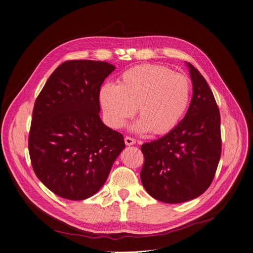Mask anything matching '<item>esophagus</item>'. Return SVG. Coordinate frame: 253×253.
I'll use <instances>...</instances> for the list:
<instances>
[{"mask_svg":"<svg viewBox=\"0 0 253 253\" xmlns=\"http://www.w3.org/2000/svg\"><path fill=\"white\" fill-rule=\"evenodd\" d=\"M124 140H125V144H126V145H128V146H130V145H134V144L136 143L135 139L131 138V137H129V136H126Z\"/></svg>","mask_w":253,"mask_h":253,"instance_id":"1","label":"esophagus"}]
</instances>
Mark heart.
Segmentation results:
<instances>
[{
	"instance_id": "obj_1",
	"label": "heart",
	"mask_w": 253,
	"mask_h": 253,
	"mask_svg": "<svg viewBox=\"0 0 253 253\" xmlns=\"http://www.w3.org/2000/svg\"><path fill=\"white\" fill-rule=\"evenodd\" d=\"M191 90L190 79L185 75L163 65L145 64L122 74L118 85L104 84L99 100L111 127H122L137 108L140 119L134 129L162 135L171 131L183 117Z\"/></svg>"
}]
</instances>
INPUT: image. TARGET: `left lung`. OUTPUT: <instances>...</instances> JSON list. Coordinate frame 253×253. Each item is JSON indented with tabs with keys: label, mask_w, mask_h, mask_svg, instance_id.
Instances as JSON below:
<instances>
[{
	"label": "left lung",
	"mask_w": 253,
	"mask_h": 253,
	"mask_svg": "<svg viewBox=\"0 0 253 253\" xmlns=\"http://www.w3.org/2000/svg\"><path fill=\"white\" fill-rule=\"evenodd\" d=\"M193 97L183 118L157 140L144 143L140 177L154 199L177 204L201 196L211 185L221 156L220 112L204 77L186 62Z\"/></svg>",
	"instance_id": "left-lung-1"
}]
</instances>
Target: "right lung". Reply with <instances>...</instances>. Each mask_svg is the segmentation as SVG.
<instances>
[{"label":"right lung","mask_w":253,"mask_h":253,"mask_svg":"<svg viewBox=\"0 0 253 253\" xmlns=\"http://www.w3.org/2000/svg\"><path fill=\"white\" fill-rule=\"evenodd\" d=\"M113 64L68 60L37 97L29 133L35 174L55 195L72 201L99 192L125 148L123 135L100 118L99 93Z\"/></svg>","instance_id":"1"}]
</instances>
